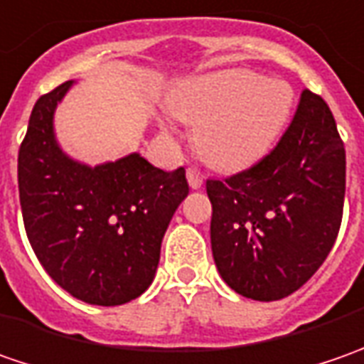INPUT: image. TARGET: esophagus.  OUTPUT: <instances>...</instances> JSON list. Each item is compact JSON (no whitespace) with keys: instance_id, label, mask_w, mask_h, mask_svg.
<instances>
[{"instance_id":"obj_1","label":"esophagus","mask_w":364,"mask_h":364,"mask_svg":"<svg viewBox=\"0 0 364 364\" xmlns=\"http://www.w3.org/2000/svg\"><path fill=\"white\" fill-rule=\"evenodd\" d=\"M186 178H188V184L190 188L192 190H198L200 186H203V176H200V172H196V170H192V168H188V172H186Z\"/></svg>"}]
</instances>
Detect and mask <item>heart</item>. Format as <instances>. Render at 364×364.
I'll use <instances>...</instances> for the list:
<instances>
[{"mask_svg":"<svg viewBox=\"0 0 364 364\" xmlns=\"http://www.w3.org/2000/svg\"><path fill=\"white\" fill-rule=\"evenodd\" d=\"M296 92L253 70H218L184 80L168 97L176 117L194 129L208 166L237 172L269 154L291 119Z\"/></svg>","mask_w":364,"mask_h":364,"instance_id":"heart-1","label":"heart"}]
</instances>
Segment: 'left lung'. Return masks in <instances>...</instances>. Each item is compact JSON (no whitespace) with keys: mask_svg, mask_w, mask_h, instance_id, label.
<instances>
[{"mask_svg":"<svg viewBox=\"0 0 364 364\" xmlns=\"http://www.w3.org/2000/svg\"><path fill=\"white\" fill-rule=\"evenodd\" d=\"M344 186L336 121L322 97L304 91L272 154L231 178L206 180L213 257L225 284L259 301L300 289L336 241Z\"/></svg>","mask_w":364,"mask_h":364,"instance_id":"1","label":"left lung"}]
</instances>
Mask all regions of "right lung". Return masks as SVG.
<instances>
[{"instance_id": "add662e5", "label": "right lung", "mask_w": 364, "mask_h": 364, "mask_svg": "<svg viewBox=\"0 0 364 364\" xmlns=\"http://www.w3.org/2000/svg\"><path fill=\"white\" fill-rule=\"evenodd\" d=\"M75 80L36 101L18 156L23 227L48 275L77 300L121 306L146 291L161 239L188 196L184 168L164 172L133 151L89 166L64 154L54 111Z\"/></svg>"}]
</instances>
